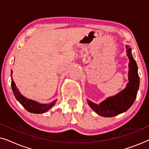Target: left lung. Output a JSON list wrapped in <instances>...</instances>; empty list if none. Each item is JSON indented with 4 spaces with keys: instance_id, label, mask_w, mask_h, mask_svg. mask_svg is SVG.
I'll use <instances>...</instances> for the list:
<instances>
[{
    "instance_id": "left-lung-1",
    "label": "left lung",
    "mask_w": 149,
    "mask_h": 149,
    "mask_svg": "<svg viewBox=\"0 0 149 149\" xmlns=\"http://www.w3.org/2000/svg\"><path fill=\"white\" fill-rule=\"evenodd\" d=\"M127 56L129 58V70L127 85L123 90L113 96L108 97L97 104L87 99V103L95 113L104 117H112L127 111L133 104L140 85L138 66L132 54V49L126 45Z\"/></svg>"
}]
</instances>
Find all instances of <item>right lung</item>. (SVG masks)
I'll return each mask as SVG.
<instances>
[{"instance_id": "1", "label": "right lung", "mask_w": 149, "mask_h": 149, "mask_svg": "<svg viewBox=\"0 0 149 149\" xmlns=\"http://www.w3.org/2000/svg\"><path fill=\"white\" fill-rule=\"evenodd\" d=\"M12 74H13V71L11 70V87L12 90H13V94L15 95V98L17 99V100L23 106L24 109H26L28 112L34 114H41L46 113L47 111H48L51 108H52L56 104L57 100H55L52 102L48 103V104H42L39 103L38 102L33 100L28 99L25 96H24L23 95L21 94V93L19 92V89L17 88L15 82L13 81V79L12 78Z\"/></svg>"}]
</instances>
